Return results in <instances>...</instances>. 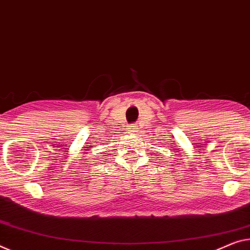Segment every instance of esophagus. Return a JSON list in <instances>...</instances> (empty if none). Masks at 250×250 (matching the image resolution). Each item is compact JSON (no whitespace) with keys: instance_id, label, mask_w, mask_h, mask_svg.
Listing matches in <instances>:
<instances>
[{"instance_id":"1","label":"esophagus","mask_w":250,"mask_h":250,"mask_svg":"<svg viewBox=\"0 0 250 250\" xmlns=\"http://www.w3.org/2000/svg\"><path fill=\"white\" fill-rule=\"evenodd\" d=\"M127 130L129 133H133V134H135L136 133V126L135 125H132V126H129V127L127 128Z\"/></svg>"}]
</instances>
